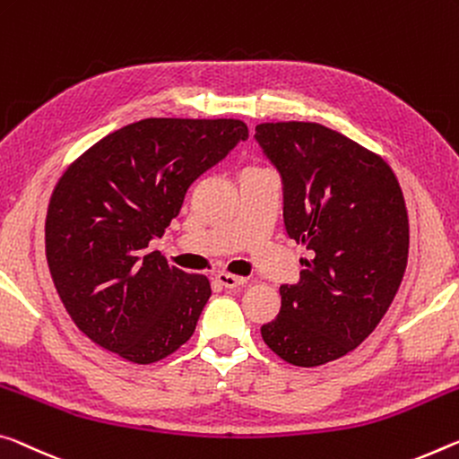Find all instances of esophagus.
Wrapping results in <instances>:
<instances>
[{
  "instance_id": "esophagus-1",
  "label": "esophagus",
  "mask_w": 459,
  "mask_h": 459,
  "mask_svg": "<svg viewBox=\"0 0 459 459\" xmlns=\"http://www.w3.org/2000/svg\"><path fill=\"white\" fill-rule=\"evenodd\" d=\"M216 281L221 283V286H224V288L235 290V288H241L243 286L245 278H241V275H232V273H227V272H221V273H216Z\"/></svg>"
}]
</instances>
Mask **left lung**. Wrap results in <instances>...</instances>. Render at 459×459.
<instances>
[{"label": "left lung", "mask_w": 459, "mask_h": 459, "mask_svg": "<svg viewBox=\"0 0 459 459\" xmlns=\"http://www.w3.org/2000/svg\"><path fill=\"white\" fill-rule=\"evenodd\" d=\"M255 138L281 176L288 235L312 257L280 288L261 337L292 366H323L358 347L394 300L409 257L404 195L377 152L316 122H264Z\"/></svg>", "instance_id": "left-lung-1"}]
</instances>
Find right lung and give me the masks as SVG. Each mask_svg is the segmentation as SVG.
Returning <instances> with one entry per match:
<instances>
[{"mask_svg": "<svg viewBox=\"0 0 459 459\" xmlns=\"http://www.w3.org/2000/svg\"><path fill=\"white\" fill-rule=\"evenodd\" d=\"M247 136L235 118H144L65 169L48 202L47 261L69 316L93 343L147 366L192 337L210 281L147 247L179 214L187 187Z\"/></svg>", "mask_w": 459, "mask_h": 459, "instance_id": "add662e5", "label": "right lung"}]
</instances>
